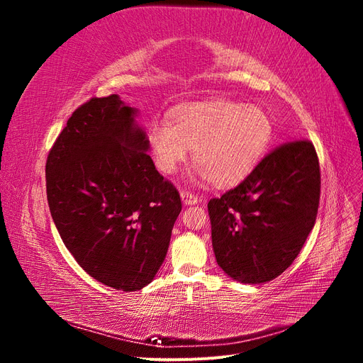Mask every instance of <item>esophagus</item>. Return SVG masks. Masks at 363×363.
<instances>
[{"label":"esophagus","mask_w":363,"mask_h":363,"mask_svg":"<svg viewBox=\"0 0 363 363\" xmlns=\"http://www.w3.org/2000/svg\"><path fill=\"white\" fill-rule=\"evenodd\" d=\"M180 196H182V201L184 206H192V204H196L199 203V196L188 192V191H182L180 192Z\"/></svg>","instance_id":"34e87169"}]
</instances>
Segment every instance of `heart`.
Instances as JSON below:
<instances>
[{"mask_svg":"<svg viewBox=\"0 0 363 363\" xmlns=\"http://www.w3.org/2000/svg\"><path fill=\"white\" fill-rule=\"evenodd\" d=\"M272 139L269 115L255 104L230 100L192 103L177 108L169 121H156L148 131L152 159L171 174L192 148L196 175L218 188L244 180Z\"/></svg>","mask_w":363,"mask_h":363,"instance_id":"1","label":"heart"}]
</instances>
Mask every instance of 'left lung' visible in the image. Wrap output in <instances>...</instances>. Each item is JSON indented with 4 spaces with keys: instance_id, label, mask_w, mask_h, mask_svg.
<instances>
[{
    "instance_id": "obj_1",
    "label": "left lung",
    "mask_w": 363,
    "mask_h": 363,
    "mask_svg": "<svg viewBox=\"0 0 363 363\" xmlns=\"http://www.w3.org/2000/svg\"><path fill=\"white\" fill-rule=\"evenodd\" d=\"M320 189L312 142H284L271 151L242 183L207 204L219 268L247 284L279 277L315 225Z\"/></svg>"
}]
</instances>
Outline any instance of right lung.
<instances>
[{
	"instance_id": "1",
	"label": "right lung",
	"mask_w": 363,
	"mask_h": 363,
	"mask_svg": "<svg viewBox=\"0 0 363 363\" xmlns=\"http://www.w3.org/2000/svg\"><path fill=\"white\" fill-rule=\"evenodd\" d=\"M138 113L119 95L92 98L68 119L45 168L65 247L91 277L124 292L155 279L182 212L177 189L147 155Z\"/></svg>"
}]
</instances>
